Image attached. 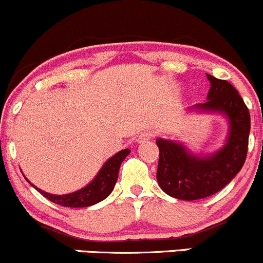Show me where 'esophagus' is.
<instances>
[{
  "label": "esophagus",
  "instance_id": "1",
  "mask_svg": "<svg viewBox=\"0 0 263 263\" xmlns=\"http://www.w3.org/2000/svg\"><path fill=\"white\" fill-rule=\"evenodd\" d=\"M152 137H153V133H152V132H144L139 135V137H138V143L146 142V140L151 139Z\"/></svg>",
  "mask_w": 263,
  "mask_h": 263
}]
</instances>
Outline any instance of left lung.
Instances as JSON below:
<instances>
[{
  "label": "left lung",
  "instance_id": "obj_1",
  "mask_svg": "<svg viewBox=\"0 0 263 263\" xmlns=\"http://www.w3.org/2000/svg\"><path fill=\"white\" fill-rule=\"evenodd\" d=\"M211 83L207 101L188 108L218 112L227 119L224 145L214 153L198 155L184 144L158 138L159 163L157 180L168 196L183 200L210 197L224 188L245 164L248 149L251 117L243 99L228 81L207 74Z\"/></svg>",
  "mask_w": 263,
  "mask_h": 263
}]
</instances>
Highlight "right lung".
<instances>
[{
	"label": "right lung",
	"instance_id": "add662e5",
	"mask_svg": "<svg viewBox=\"0 0 263 263\" xmlns=\"http://www.w3.org/2000/svg\"><path fill=\"white\" fill-rule=\"evenodd\" d=\"M129 153H130L129 149H123V151L118 152L117 154L112 155L111 158H109V159L104 163V165L101 166L100 171L98 172L97 176H95L94 179H92L89 184L85 185L84 188L79 189V191L72 192V193L69 194H63V196H60V194L47 193V192H44L42 189L35 187L27 178L26 180L36 189V191L40 192L42 196L46 197L47 199L56 203V204L71 208L90 207V205H94L97 204V203L101 202V200H104L110 193H111L112 189H114L115 183H117L118 180L120 164L123 163V160L128 157Z\"/></svg>",
	"mask_w": 263,
	"mask_h": 263
}]
</instances>
